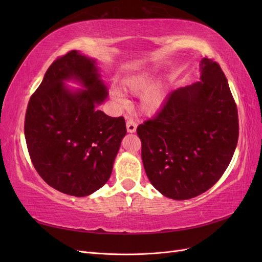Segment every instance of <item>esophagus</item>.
<instances>
[{
  "mask_svg": "<svg viewBox=\"0 0 262 262\" xmlns=\"http://www.w3.org/2000/svg\"><path fill=\"white\" fill-rule=\"evenodd\" d=\"M137 126H138L137 122L134 121V120H132V119H129V120L126 121V131H128L129 133L136 132L137 131Z\"/></svg>",
  "mask_w": 262,
  "mask_h": 262,
  "instance_id": "obj_1",
  "label": "esophagus"
}]
</instances>
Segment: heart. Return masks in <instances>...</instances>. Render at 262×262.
Segmentation results:
<instances>
[{"mask_svg":"<svg viewBox=\"0 0 262 262\" xmlns=\"http://www.w3.org/2000/svg\"><path fill=\"white\" fill-rule=\"evenodd\" d=\"M156 78L155 70H147L137 75H133L125 81V90L133 95H141L145 91L146 93L142 96L141 109L146 115H155L163 108L166 98H167L168 89L167 86L160 83L152 89H149ZM114 96L117 102L121 107H125L128 101L123 97L121 93L114 92Z\"/></svg>","mask_w":262,"mask_h":262,"instance_id":"b5f03b06","label":"heart"}]
</instances>
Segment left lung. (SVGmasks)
Returning a JSON list of instances; mask_svg holds the SVG:
<instances>
[{
    "label": "left lung",
    "mask_w": 262,
    "mask_h": 262,
    "mask_svg": "<svg viewBox=\"0 0 262 262\" xmlns=\"http://www.w3.org/2000/svg\"><path fill=\"white\" fill-rule=\"evenodd\" d=\"M200 74L201 81L172 91L161 112L137 129L150 184L173 200L215 185L238 141V114L223 71L203 58Z\"/></svg>",
    "instance_id": "1"
}]
</instances>
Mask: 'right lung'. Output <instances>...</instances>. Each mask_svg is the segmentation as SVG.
Instances as JSON below:
<instances>
[{
	"label": "right lung",
	"instance_id": "obj_1",
	"mask_svg": "<svg viewBox=\"0 0 262 262\" xmlns=\"http://www.w3.org/2000/svg\"><path fill=\"white\" fill-rule=\"evenodd\" d=\"M69 80L83 90L69 89ZM107 95L96 60L72 50L52 63L29 99L24 129L30 160L62 193L90 195L112 175L126 128L123 117L97 109Z\"/></svg>",
	"mask_w": 262,
	"mask_h": 262
}]
</instances>
